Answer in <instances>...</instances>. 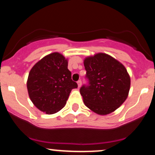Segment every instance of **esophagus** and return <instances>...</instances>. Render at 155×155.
Instances as JSON below:
<instances>
[{"mask_svg":"<svg viewBox=\"0 0 155 155\" xmlns=\"http://www.w3.org/2000/svg\"><path fill=\"white\" fill-rule=\"evenodd\" d=\"M77 84H78V87H81V80H79V81H77Z\"/></svg>","mask_w":155,"mask_h":155,"instance_id":"obj_1","label":"esophagus"}]
</instances>
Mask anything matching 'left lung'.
Wrapping results in <instances>:
<instances>
[{
	"label": "left lung",
	"instance_id": "left-lung-1",
	"mask_svg": "<svg viewBox=\"0 0 155 155\" xmlns=\"http://www.w3.org/2000/svg\"><path fill=\"white\" fill-rule=\"evenodd\" d=\"M87 84L80 88L85 106L101 115L111 113L127 99L130 79L124 66L109 55L98 53L84 61Z\"/></svg>",
	"mask_w": 155,
	"mask_h": 155
}]
</instances>
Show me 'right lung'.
Returning a JSON list of instances; mask_svg holds the SVG:
<instances>
[{
	"mask_svg": "<svg viewBox=\"0 0 155 155\" xmlns=\"http://www.w3.org/2000/svg\"><path fill=\"white\" fill-rule=\"evenodd\" d=\"M27 87L33 104L41 111L52 114L64 107L71 90L78 84L71 79L67 60L54 52L32 68Z\"/></svg>",
	"mask_w": 155,
	"mask_h": 155,
	"instance_id": "obj_1",
	"label": "right lung"
}]
</instances>
